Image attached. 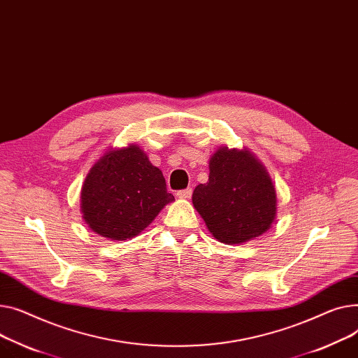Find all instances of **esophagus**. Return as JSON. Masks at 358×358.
<instances>
[{"label": "esophagus", "instance_id": "esophagus-1", "mask_svg": "<svg viewBox=\"0 0 358 358\" xmlns=\"http://www.w3.org/2000/svg\"><path fill=\"white\" fill-rule=\"evenodd\" d=\"M192 195V189L187 187V189H182V191H178L176 192V196L180 198V199H189Z\"/></svg>", "mask_w": 358, "mask_h": 358}]
</instances>
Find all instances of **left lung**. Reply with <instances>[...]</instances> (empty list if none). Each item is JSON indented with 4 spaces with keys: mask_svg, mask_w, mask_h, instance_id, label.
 Instances as JSON below:
<instances>
[{
    "mask_svg": "<svg viewBox=\"0 0 358 358\" xmlns=\"http://www.w3.org/2000/svg\"><path fill=\"white\" fill-rule=\"evenodd\" d=\"M192 203L214 238L231 245L264 234L278 214L275 185L247 147H218L209 159L208 182L195 187Z\"/></svg>",
    "mask_w": 358,
    "mask_h": 358,
    "instance_id": "1",
    "label": "left lung"
}]
</instances>
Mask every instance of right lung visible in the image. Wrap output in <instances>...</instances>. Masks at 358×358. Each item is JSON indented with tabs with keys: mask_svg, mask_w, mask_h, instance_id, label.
<instances>
[{
	"mask_svg": "<svg viewBox=\"0 0 358 358\" xmlns=\"http://www.w3.org/2000/svg\"><path fill=\"white\" fill-rule=\"evenodd\" d=\"M175 201L159 167L137 144L105 152L80 189V213L101 237L122 241L138 236Z\"/></svg>",
	"mask_w": 358,
	"mask_h": 358,
	"instance_id": "right-lung-1",
	"label": "right lung"
}]
</instances>
